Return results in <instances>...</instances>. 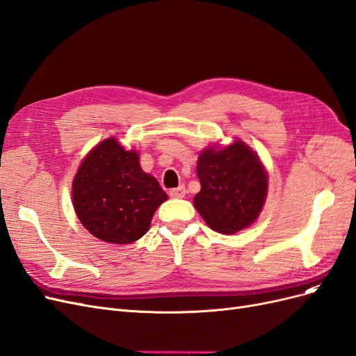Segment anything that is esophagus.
<instances>
[{
	"mask_svg": "<svg viewBox=\"0 0 356 356\" xmlns=\"http://www.w3.org/2000/svg\"><path fill=\"white\" fill-rule=\"evenodd\" d=\"M186 195V189L185 186H179V188H175L170 191V197L171 198H183Z\"/></svg>",
	"mask_w": 356,
	"mask_h": 356,
	"instance_id": "esophagus-1",
	"label": "esophagus"
}]
</instances>
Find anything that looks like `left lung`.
<instances>
[{"mask_svg":"<svg viewBox=\"0 0 356 356\" xmlns=\"http://www.w3.org/2000/svg\"><path fill=\"white\" fill-rule=\"evenodd\" d=\"M197 175L201 191L193 205L213 231L232 235L257 220L268 195V173L250 146L235 140L204 149Z\"/></svg>","mask_w":356,"mask_h":356,"instance_id":"1","label":"left lung"}]
</instances>
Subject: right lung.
<instances>
[{
	"instance_id": "1",
	"label": "right lung",
	"mask_w": 356,
	"mask_h": 356,
	"mask_svg": "<svg viewBox=\"0 0 356 356\" xmlns=\"http://www.w3.org/2000/svg\"><path fill=\"white\" fill-rule=\"evenodd\" d=\"M167 200L158 180L142 170L136 149L125 151L115 137L91 149L72 181L79 222L111 244H131L142 238L155 210Z\"/></svg>"
}]
</instances>
